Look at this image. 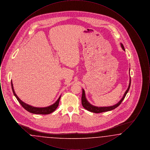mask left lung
I'll list each match as a JSON object with an SVG mask.
<instances>
[{
  "mask_svg": "<svg viewBox=\"0 0 150 150\" xmlns=\"http://www.w3.org/2000/svg\"><path fill=\"white\" fill-rule=\"evenodd\" d=\"M120 45H121V47L122 48V49L125 51L122 44L120 43ZM129 72H130V69H129ZM129 74H130V72H129ZM130 83H131V79H130V76L129 84L128 89L125 92V93L124 94L122 97L121 98V100H120L117 103H116L114 105L110 106L98 107V106H94L93 105H92L91 103H90L89 102V101L86 99L85 91L83 89H82V91H83V92H82V96H81V103H82V105H83V106L84 108H86V110H87L88 111H91L92 112H94V113H100V112H106V111H109L112 110H114L115 108H116V107H118L121 104L122 101L125 98L127 94L128 93L129 90V88H130Z\"/></svg>",
  "mask_w": 150,
  "mask_h": 150,
  "instance_id": "8db88e82",
  "label": "left lung"
}]
</instances>
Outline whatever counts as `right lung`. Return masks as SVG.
I'll return each mask as SVG.
<instances>
[{
  "label": "right lung",
  "mask_w": 150,
  "mask_h": 150,
  "mask_svg": "<svg viewBox=\"0 0 150 150\" xmlns=\"http://www.w3.org/2000/svg\"><path fill=\"white\" fill-rule=\"evenodd\" d=\"M11 86H12V89L13 94H14V96L16 97V98H17V100L19 102V103L21 104V105L22 107H23L26 110H27L30 113L34 114H50V113L53 112V111H54L57 108L58 106L59 102V100H60L61 95L58 97V98L57 99V100L54 103H53L52 105H51L50 106L43 107H34V106H31L30 105H28V104L25 103L22 100H20V98L17 96V95L16 94L15 92H14L13 86V83H12V80H11Z\"/></svg>",
  "instance_id": "add662e5"
}]
</instances>
